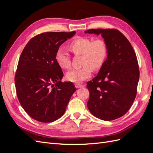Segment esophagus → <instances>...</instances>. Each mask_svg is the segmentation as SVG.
I'll return each mask as SVG.
<instances>
[{
  "label": "esophagus",
  "instance_id": "34e87169",
  "mask_svg": "<svg viewBox=\"0 0 153 153\" xmlns=\"http://www.w3.org/2000/svg\"><path fill=\"white\" fill-rule=\"evenodd\" d=\"M75 87H76V88H81V87H84V85H82V84H75Z\"/></svg>",
  "mask_w": 153,
  "mask_h": 153
}]
</instances>
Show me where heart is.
<instances>
[{
    "label": "heart",
    "mask_w": 153,
    "mask_h": 153,
    "mask_svg": "<svg viewBox=\"0 0 153 153\" xmlns=\"http://www.w3.org/2000/svg\"><path fill=\"white\" fill-rule=\"evenodd\" d=\"M69 48L75 55H82L81 68L72 69L66 75V79L71 82L78 83L90 78L94 69H98L103 66L108 55V45L102 38L92 41L87 37H78L69 45ZM56 61L59 66L68 69L71 66L70 57L67 51L59 48L56 53Z\"/></svg>",
    "instance_id": "obj_1"
}]
</instances>
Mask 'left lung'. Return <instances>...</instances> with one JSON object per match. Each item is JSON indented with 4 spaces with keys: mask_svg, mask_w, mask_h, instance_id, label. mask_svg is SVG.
I'll use <instances>...</instances> for the list:
<instances>
[{
    "mask_svg": "<svg viewBox=\"0 0 153 153\" xmlns=\"http://www.w3.org/2000/svg\"><path fill=\"white\" fill-rule=\"evenodd\" d=\"M85 33L101 34L108 45L107 58L98 75L87 83L88 109L104 121L118 119L131 108L137 95L140 72L135 52L118 30L89 29Z\"/></svg>",
    "mask_w": 153,
    "mask_h": 153,
    "instance_id": "1",
    "label": "left lung"
}]
</instances>
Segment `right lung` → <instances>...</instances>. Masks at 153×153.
<instances>
[{
    "label": "right lung",
    "mask_w": 153,
    "mask_h": 153,
    "mask_svg": "<svg viewBox=\"0 0 153 153\" xmlns=\"http://www.w3.org/2000/svg\"><path fill=\"white\" fill-rule=\"evenodd\" d=\"M76 32H48L32 38L23 50L15 78L18 99L30 117L41 123L56 121L64 114L76 90L62 82L63 72L56 53Z\"/></svg>",
    "instance_id": "add662e5"
}]
</instances>
